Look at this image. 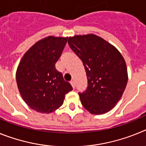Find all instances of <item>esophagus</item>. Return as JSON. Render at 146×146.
Here are the masks:
<instances>
[{
    "mask_svg": "<svg viewBox=\"0 0 146 146\" xmlns=\"http://www.w3.org/2000/svg\"><path fill=\"white\" fill-rule=\"evenodd\" d=\"M70 83H71V85H72V88H75V82H74V81H71L70 82Z\"/></svg>",
    "mask_w": 146,
    "mask_h": 146,
    "instance_id": "1",
    "label": "esophagus"
}]
</instances>
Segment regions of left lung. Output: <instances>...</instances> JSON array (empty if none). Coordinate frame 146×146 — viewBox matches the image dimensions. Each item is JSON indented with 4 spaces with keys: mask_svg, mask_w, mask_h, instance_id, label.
I'll return each instance as SVG.
<instances>
[{
    "mask_svg": "<svg viewBox=\"0 0 146 146\" xmlns=\"http://www.w3.org/2000/svg\"><path fill=\"white\" fill-rule=\"evenodd\" d=\"M68 44L86 69L88 88L79 93L91 114H104L118 103L126 88L128 74L124 58L114 46L94 34L69 37Z\"/></svg>",
    "mask_w": 146,
    "mask_h": 146,
    "instance_id": "8db88e82",
    "label": "left lung"
}]
</instances>
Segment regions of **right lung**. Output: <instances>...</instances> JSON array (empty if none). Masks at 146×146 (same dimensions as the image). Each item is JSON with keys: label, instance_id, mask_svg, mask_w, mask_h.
Returning <instances> with one entry per match:
<instances>
[{"label": "right lung", "instance_id": "obj_1", "mask_svg": "<svg viewBox=\"0 0 146 146\" xmlns=\"http://www.w3.org/2000/svg\"><path fill=\"white\" fill-rule=\"evenodd\" d=\"M67 42V37L47 36L32 46L17 67L16 80L23 99L31 109L50 113L60 108L70 83L55 69Z\"/></svg>", "mask_w": 146, "mask_h": 146}]
</instances>
